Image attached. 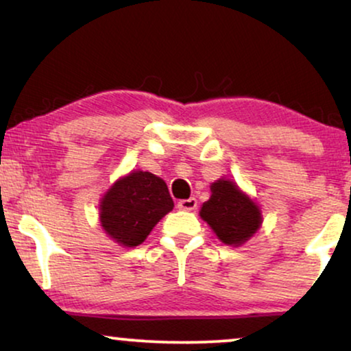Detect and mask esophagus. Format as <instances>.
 Masks as SVG:
<instances>
[{
    "instance_id": "34e87169",
    "label": "esophagus",
    "mask_w": 351,
    "mask_h": 351,
    "mask_svg": "<svg viewBox=\"0 0 351 351\" xmlns=\"http://www.w3.org/2000/svg\"><path fill=\"white\" fill-rule=\"evenodd\" d=\"M178 208L186 210V212H191V210H195V208H197V199L191 197V199L180 200V202H178Z\"/></svg>"
}]
</instances>
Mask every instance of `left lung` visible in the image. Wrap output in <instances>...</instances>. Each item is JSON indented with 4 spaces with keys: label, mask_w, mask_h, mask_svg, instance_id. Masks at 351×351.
Returning <instances> with one entry per match:
<instances>
[{
    "label": "left lung",
    "mask_w": 351,
    "mask_h": 351,
    "mask_svg": "<svg viewBox=\"0 0 351 351\" xmlns=\"http://www.w3.org/2000/svg\"><path fill=\"white\" fill-rule=\"evenodd\" d=\"M212 195L200 208V218L226 245L239 247L261 226V212L249 195L230 180H218L210 186Z\"/></svg>",
    "instance_id": "1"
}]
</instances>
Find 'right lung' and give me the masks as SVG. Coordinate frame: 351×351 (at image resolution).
Wrapping results in <instances>:
<instances>
[{
  "label": "right lung",
  "instance_id": "right-lung-1",
  "mask_svg": "<svg viewBox=\"0 0 351 351\" xmlns=\"http://www.w3.org/2000/svg\"><path fill=\"white\" fill-rule=\"evenodd\" d=\"M171 208L165 181L136 170L117 180L104 194L99 205L101 226L117 244L136 247Z\"/></svg>",
  "mask_w": 351,
  "mask_h": 351
}]
</instances>
